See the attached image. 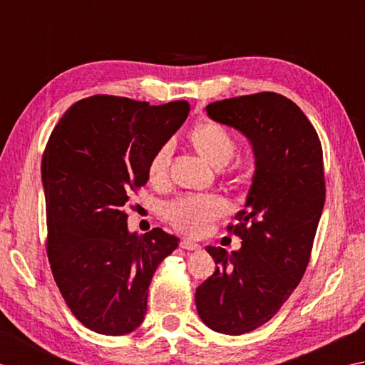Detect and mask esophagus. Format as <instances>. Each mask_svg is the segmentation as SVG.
Masks as SVG:
<instances>
[{
	"label": "esophagus",
	"mask_w": 365,
	"mask_h": 365,
	"mask_svg": "<svg viewBox=\"0 0 365 365\" xmlns=\"http://www.w3.org/2000/svg\"><path fill=\"white\" fill-rule=\"evenodd\" d=\"M180 247L184 249V250H198L200 249V244L192 242L190 240H182L180 242Z\"/></svg>",
	"instance_id": "esophagus-1"
}]
</instances>
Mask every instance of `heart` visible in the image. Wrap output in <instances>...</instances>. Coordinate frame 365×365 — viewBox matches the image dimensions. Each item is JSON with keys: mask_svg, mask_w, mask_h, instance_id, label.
I'll return each instance as SVG.
<instances>
[{"mask_svg": "<svg viewBox=\"0 0 365 365\" xmlns=\"http://www.w3.org/2000/svg\"><path fill=\"white\" fill-rule=\"evenodd\" d=\"M197 151L214 167H222L233 158L236 145L230 132L217 123H203L192 132ZM172 158V145L165 143L154 154L150 163L151 180L165 178ZM227 205L215 195H185L170 203L165 210L167 219L175 228L190 236H203L212 224L225 214Z\"/></svg>", "mask_w": 365, "mask_h": 365, "instance_id": "1", "label": "heart"}]
</instances>
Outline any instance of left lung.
<instances>
[{"instance_id":"obj_1","label":"left lung","mask_w":365,"mask_h":365,"mask_svg":"<svg viewBox=\"0 0 365 365\" xmlns=\"http://www.w3.org/2000/svg\"><path fill=\"white\" fill-rule=\"evenodd\" d=\"M206 111L241 132L255 158L244 210L228 227L241 249L207 245L217 267L195 292L207 328L241 336L269 322L306 272L324 206L323 150L302 110L277 93L212 102Z\"/></svg>"}]
</instances>
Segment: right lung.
<instances>
[{
  "label": "right lung",
  "instance_id": "1",
  "mask_svg": "<svg viewBox=\"0 0 365 365\" xmlns=\"http://www.w3.org/2000/svg\"><path fill=\"white\" fill-rule=\"evenodd\" d=\"M189 103L154 107L93 96L66 111L42 155L47 254L66 304L103 336L135 331L160 262L178 247L162 228L129 232L124 207L150 163L189 115Z\"/></svg>",
  "mask_w": 365,
  "mask_h": 365
}]
</instances>
